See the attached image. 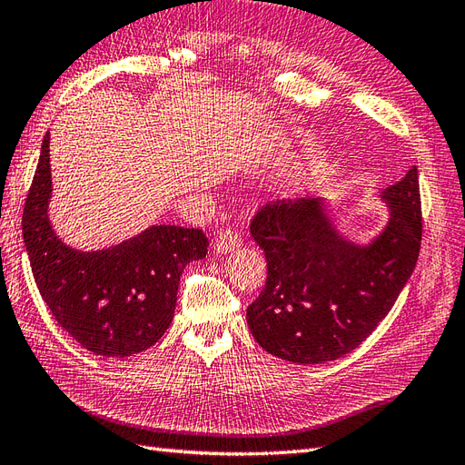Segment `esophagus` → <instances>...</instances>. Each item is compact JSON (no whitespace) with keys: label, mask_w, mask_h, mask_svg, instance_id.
<instances>
[{"label":"esophagus","mask_w":465,"mask_h":465,"mask_svg":"<svg viewBox=\"0 0 465 465\" xmlns=\"http://www.w3.org/2000/svg\"><path fill=\"white\" fill-rule=\"evenodd\" d=\"M240 245H242V237L235 230H222L220 235L216 237V242H213V249H216L218 253H230Z\"/></svg>","instance_id":"esophagus-1"}]
</instances>
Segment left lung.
<instances>
[{"label": "left lung", "instance_id": "8db88e82", "mask_svg": "<svg viewBox=\"0 0 465 465\" xmlns=\"http://www.w3.org/2000/svg\"><path fill=\"white\" fill-rule=\"evenodd\" d=\"M383 196L391 222L369 247L343 242L316 198L267 202L255 212L252 235L265 252L267 282L247 324L265 351L292 363L338 360L389 314L420 253L416 166Z\"/></svg>", "mask_w": 465, "mask_h": 465}]
</instances>
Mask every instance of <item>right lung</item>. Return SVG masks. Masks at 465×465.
Listing matches in <instances>:
<instances>
[{
	"label": "right lung",
	"mask_w": 465,
	"mask_h": 465,
	"mask_svg": "<svg viewBox=\"0 0 465 465\" xmlns=\"http://www.w3.org/2000/svg\"><path fill=\"white\" fill-rule=\"evenodd\" d=\"M49 135L23 208V240L37 289L54 320L82 348L127 357L151 348L171 326L183 269L206 257L202 230L153 225L105 252L82 253L54 235Z\"/></svg>",
	"instance_id": "right-lung-1"
}]
</instances>
